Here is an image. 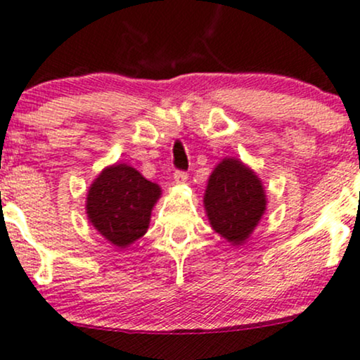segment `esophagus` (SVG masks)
<instances>
[{
	"mask_svg": "<svg viewBox=\"0 0 360 360\" xmlns=\"http://www.w3.org/2000/svg\"><path fill=\"white\" fill-rule=\"evenodd\" d=\"M187 180H188V175L185 172H175V173H173V184H175V185L187 184Z\"/></svg>",
	"mask_w": 360,
	"mask_h": 360,
	"instance_id": "esophagus-1",
	"label": "esophagus"
}]
</instances>
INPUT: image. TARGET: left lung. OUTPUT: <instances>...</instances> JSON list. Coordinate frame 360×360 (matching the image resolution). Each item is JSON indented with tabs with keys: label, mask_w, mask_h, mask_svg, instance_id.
I'll return each instance as SVG.
<instances>
[{
	"label": "left lung",
	"mask_w": 360,
	"mask_h": 360,
	"mask_svg": "<svg viewBox=\"0 0 360 360\" xmlns=\"http://www.w3.org/2000/svg\"><path fill=\"white\" fill-rule=\"evenodd\" d=\"M268 205L263 181L255 170L227 156L210 173L204 209L212 229L232 246L251 238Z\"/></svg>",
	"instance_id": "obj_1"
}]
</instances>
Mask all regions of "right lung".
Wrapping results in <instances>:
<instances>
[{
    "label": "right lung",
    "mask_w": 360,
    "mask_h": 360,
    "mask_svg": "<svg viewBox=\"0 0 360 360\" xmlns=\"http://www.w3.org/2000/svg\"><path fill=\"white\" fill-rule=\"evenodd\" d=\"M162 188L126 163L105 167L89 187L86 214L89 222L116 248H128L146 234L151 210Z\"/></svg>",
    "instance_id": "right-lung-1"
}]
</instances>
